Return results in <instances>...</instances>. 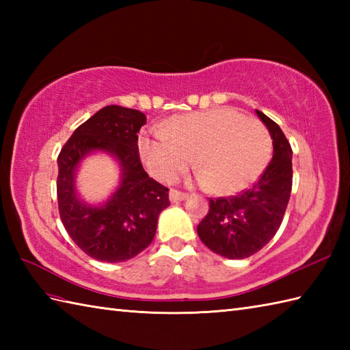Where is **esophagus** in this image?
I'll return each instance as SVG.
<instances>
[{
    "instance_id": "34e87169",
    "label": "esophagus",
    "mask_w": 350,
    "mask_h": 350,
    "mask_svg": "<svg viewBox=\"0 0 350 350\" xmlns=\"http://www.w3.org/2000/svg\"><path fill=\"white\" fill-rule=\"evenodd\" d=\"M188 198V194H185V192H180L177 189H171L170 191V202L171 203H179L183 202V200Z\"/></svg>"
}]
</instances>
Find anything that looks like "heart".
I'll use <instances>...</instances> for the list:
<instances>
[{
  "label": "heart",
  "mask_w": 350,
  "mask_h": 350,
  "mask_svg": "<svg viewBox=\"0 0 350 350\" xmlns=\"http://www.w3.org/2000/svg\"><path fill=\"white\" fill-rule=\"evenodd\" d=\"M138 152L156 179L173 182L194 162L200 182L218 194H234L263 174L272 139L257 118L219 108L176 116L162 129L143 132Z\"/></svg>",
  "instance_id": "heart-1"
}]
</instances>
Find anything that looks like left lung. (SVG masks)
Here are the masks:
<instances>
[{
    "label": "left lung",
    "instance_id": "left-lung-1",
    "mask_svg": "<svg viewBox=\"0 0 350 350\" xmlns=\"http://www.w3.org/2000/svg\"><path fill=\"white\" fill-rule=\"evenodd\" d=\"M271 133L273 154L258 180L233 197L209 200V212L200 222V239L217 254L241 260L262 250L282 222L292 192V147L280 126L256 109Z\"/></svg>",
    "mask_w": 350,
    "mask_h": 350
}]
</instances>
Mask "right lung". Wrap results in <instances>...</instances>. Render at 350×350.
<instances>
[{
    "mask_svg": "<svg viewBox=\"0 0 350 350\" xmlns=\"http://www.w3.org/2000/svg\"><path fill=\"white\" fill-rule=\"evenodd\" d=\"M146 116L108 105L72 133L58 154L57 198L66 232L99 262L117 263L138 256L152 243L159 213L170 206L168 188L153 180L139 161L138 135ZM107 151L119 161L121 187L100 206L79 200L75 173L88 152Z\"/></svg>",
    "mask_w": 350,
    "mask_h": 350,
    "instance_id": "1",
    "label": "right lung"
}]
</instances>
